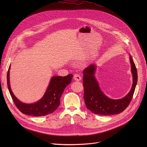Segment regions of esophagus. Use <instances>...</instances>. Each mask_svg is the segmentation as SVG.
<instances>
[{"instance_id": "obj_1", "label": "esophagus", "mask_w": 147, "mask_h": 147, "mask_svg": "<svg viewBox=\"0 0 147 147\" xmlns=\"http://www.w3.org/2000/svg\"><path fill=\"white\" fill-rule=\"evenodd\" d=\"M74 79L76 80V81H79L81 80V77L80 76V74H75L74 75Z\"/></svg>"}]
</instances>
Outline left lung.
Returning <instances> with one entry per match:
<instances>
[{
    "instance_id": "8db88e82",
    "label": "left lung",
    "mask_w": 147,
    "mask_h": 147,
    "mask_svg": "<svg viewBox=\"0 0 147 147\" xmlns=\"http://www.w3.org/2000/svg\"><path fill=\"white\" fill-rule=\"evenodd\" d=\"M131 71L133 76V85L129 92L119 99L109 98L101 91L95 77L96 65H90L83 71V86L84 88V99L88 109L91 112L104 116L121 113L129 106L137 85L138 75L134 61L130 55Z\"/></svg>"
}]
</instances>
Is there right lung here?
<instances>
[{
	"label": "right lung",
	"instance_id": "add662e5",
	"mask_svg": "<svg viewBox=\"0 0 147 147\" xmlns=\"http://www.w3.org/2000/svg\"><path fill=\"white\" fill-rule=\"evenodd\" d=\"M9 66L7 74V83L8 89L17 108L23 113L34 116H43L53 113L57 109L60 103V97L65 88L70 84L73 74L66 76H53L51 78L48 88L40 99L34 103H25L20 101L13 93L9 77Z\"/></svg>",
	"mask_w": 147,
	"mask_h": 147
}]
</instances>
